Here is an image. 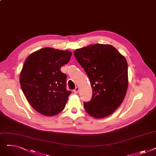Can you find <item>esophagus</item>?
<instances>
[{"label":"esophagus","mask_w":156,"mask_h":156,"mask_svg":"<svg viewBox=\"0 0 156 156\" xmlns=\"http://www.w3.org/2000/svg\"><path fill=\"white\" fill-rule=\"evenodd\" d=\"M74 93L75 94H77V93H78V92H79V87H76V88H75V89L74 90Z\"/></svg>","instance_id":"34e87169"}]
</instances>
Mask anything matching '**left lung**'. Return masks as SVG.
Masks as SVG:
<instances>
[{
	"instance_id": "obj_1",
	"label": "left lung",
	"mask_w": 156,
	"mask_h": 156,
	"mask_svg": "<svg viewBox=\"0 0 156 156\" xmlns=\"http://www.w3.org/2000/svg\"><path fill=\"white\" fill-rule=\"evenodd\" d=\"M89 78L92 100L84 102L87 112L95 118L112 114L123 101L128 86L125 56L109 44L90 45L74 52Z\"/></svg>"
}]
</instances>
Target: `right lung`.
I'll return each mask as SVG.
<instances>
[{
	"instance_id": "add662e5",
	"label": "right lung",
	"mask_w": 156,
	"mask_h": 156,
	"mask_svg": "<svg viewBox=\"0 0 156 156\" xmlns=\"http://www.w3.org/2000/svg\"><path fill=\"white\" fill-rule=\"evenodd\" d=\"M72 53L45 47L31 53L24 62L20 81L31 107L40 114L52 116L65 108L70 91L66 90V75L61 68Z\"/></svg>"
}]
</instances>
